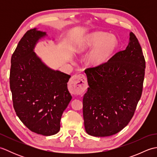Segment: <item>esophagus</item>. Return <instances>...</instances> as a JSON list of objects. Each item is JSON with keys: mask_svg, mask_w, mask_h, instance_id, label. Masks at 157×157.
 Instances as JSON below:
<instances>
[{"mask_svg": "<svg viewBox=\"0 0 157 157\" xmlns=\"http://www.w3.org/2000/svg\"><path fill=\"white\" fill-rule=\"evenodd\" d=\"M87 88V79L84 75L79 74L72 76L69 81V90L71 94L79 95L83 94Z\"/></svg>", "mask_w": 157, "mask_h": 157, "instance_id": "34e87169", "label": "esophagus"}]
</instances>
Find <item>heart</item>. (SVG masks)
<instances>
[{
	"instance_id": "b5f03b06",
	"label": "heart",
	"mask_w": 157,
	"mask_h": 157,
	"mask_svg": "<svg viewBox=\"0 0 157 157\" xmlns=\"http://www.w3.org/2000/svg\"><path fill=\"white\" fill-rule=\"evenodd\" d=\"M117 46L114 36L97 32L90 35L80 46L82 51H89L87 61L89 64L98 66L104 64L111 57Z\"/></svg>"
}]
</instances>
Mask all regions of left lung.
Here are the masks:
<instances>
[{"label":"left lung","mask_w":157,"mask_h":157,"mask_svg":"<svg viewBox=\"0 0 157 157\" xmlns=\"http://www.w3.org/2000/svg\"><path fill=\"white\" fill-rule=\"evenodd\" d=\"M124 51L101 65L85 69L89 88L83 98L86 132L96 137L119 132L129 123L141 98L146 62L133 32Z\"/></svg>","instance_id":"left-lung-1"}]
</instances>
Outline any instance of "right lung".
Returning a JSON list of instances; mask_svg holds the SVG:
<instances>
[{
    "label": "right lung",
    "mask_w": 157,
    "mask_h": 157,
    "mask_svg": "<svg viewBox=\"0 0 157 157\" xmlns=\"http://www.w3.org/2000/svg\"><path fill=\"white\" fill-rule=\"evenodd\" d=\"M46 32L31 29L23 35L12 55L10 88L17 115L30 131L56 134L60 121L72 98L67 82L71 75L48 68L34 48Z\"/></svg>",
    "instance_id": "right-lung-1"
}]
</instances>
